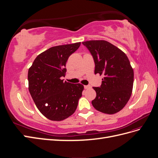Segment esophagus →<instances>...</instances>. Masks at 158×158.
Listing matches in <instances>:
<instances>
[{
  "label": "esophagus",
  "instance_id": "obj_1",
  "mask_svg": "<svg viewBox=\"0 0 158 158\" xmlns=\"http://www.w3.org/2000/svg\"><path fill=\"white\" fill-rule=\"evenodd\" d=\"M91 88L90 85H84V88H85V89H89V88Z\"/></svg>",
  "mask_w": 158,
  "mask_h": 158
}]
</instances>
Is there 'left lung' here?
<instances>
[{
    "mask_svg": "<svg viewBox=\"0 0 158 158\" xmlns=\"http://www.w3.org/2000/svg\"><path fill=\"white\" fill-rule=\"evenodd\" d=\"M93 56L95 74L103 75L100 87H94L96 97L92 102L98 111L113 114L120 111L130 99L134 71L123 51L105 40L82 42Z\"/></svg>",
    "mask_w": 158,
    "mask_h": 158,
    "instance_id": "obj_1",
    "label": "left lung"
}]
</instances>
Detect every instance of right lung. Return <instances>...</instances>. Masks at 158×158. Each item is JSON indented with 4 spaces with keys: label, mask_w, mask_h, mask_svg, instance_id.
Wrapping results in <instances>:
<instances>
[{
    "label": "right lung",
    "mask_w": 158,
    "mask_h": 158,
    "mask_svg": "<svg viewBox=\"0 0 158 158\" xmlns=\"http://www.w3.org/2000/svg\"><path fill=\"white\" fill-rule=\"evenodd\" d=\"M81 43L52 47L41 52L28 70V89L36 107L51 121H60L73 114L84 85L64 82L66 63Z\"/></svg>",
    "instance_id": "obj_1"
}]
</instances>
